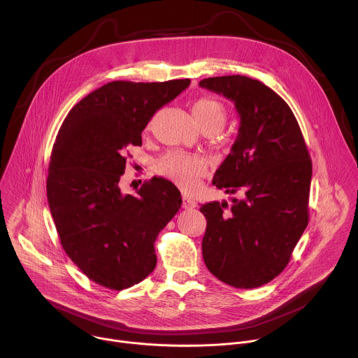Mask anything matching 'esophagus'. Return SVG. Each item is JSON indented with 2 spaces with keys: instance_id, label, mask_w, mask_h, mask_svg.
<instances>
[{
  "instance_id": "34e87169",
  "label": "esophagus",
  "mask_w": 358,
  "mask_h": 358,
  "mask_svg": "<svg viewBox=\"0 0 358 358\" xmlns=\"http://www.w3.org/2000/svg\"><path fill=\"white\" fill-rule=\"evenodd\" d=\"M195 207V201L189 196V195H187V194H184L182 195V208H194Z\"/></svg>"
}]
</instances>
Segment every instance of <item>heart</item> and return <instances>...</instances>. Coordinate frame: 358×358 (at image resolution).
I'll return each instance as SVG.
<instances>
[{
  "instance_id": "1",
  "label": "heart",
  "mask_w": 358,
  "mask_h": 358,
  "mask_svg": "<svg viewBox=\"0 0 358 358\" xmlns=\"http://www.w3.org/2000/svg\"><path fill=\"white\" fill-rule=\"evenodd\" d=\"M192 115L196 123L203 129L221 130L227 122V109L220 100L203 96L194 101ZM207 160L189 155L185 151H169L156 163V171L182 188H192L196 185L198 178L206 173Z\"/></svg>"
}]
</instances>
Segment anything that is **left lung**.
Returning <instances> with one entry per match:
<instances>
[{"label": "left lung", "mask_w": 358, "mask_h": 358, "mask_svg": "<svg viewBox=\"0 0 358 358\" xmlns=\"http://www.w3.org/2000/svg\"><path fill=\"white\" fill-rule=\"evenodd\" d=\"M232 100L241 117L238 137L213 184L236 194L232 207L201 206L207 218L202 257L221 282L259 287L287 266L309 224L312 160L299 123L286 101L248 76L199 82Z\"/></svg>", "instance_id": "obj_1"}]
</instances>
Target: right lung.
I'll return each instance as SVG.
<instances>
[{
  "instance_id": "add662e5",
  "label": "right lung",
  "mask_w": 358,
  "mask_h": 358,
  "mask_svg": "<svg viewBox=\"0 0 358 358\" xmlns=\"http://www.w3.org/2000/svg\"><path fill=\"white\" fill-rule=\"evenodd\" d=\"M189 79L115 80L93 90L65 117L50 155L46 195L61 245L94 283L123 290L156 268L155 242L178 213V188L152 177L120 191L129 148Z\"/></svg>"
}]
</instances>
